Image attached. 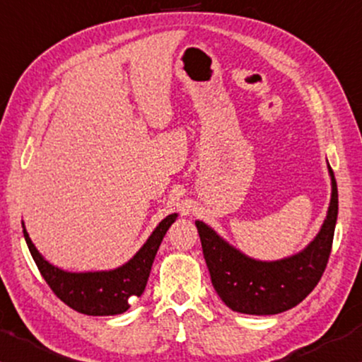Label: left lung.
<instances>
[{"label":"left lung","mask_w":362,"mask_h":362,"mask_svg":"<svg viewBox=\"0 0 362 362\" xmlns=\"http://www.w3.org/2000/svg\"><path fill=\"white\" fill-rule=\"evenodd\" d=\"M331 202L320 233L300 253L276 262L243 255L204 221H195L211 285L230 310L245 315H278L305 300L320 281L331 255L338 220V185L332 168Z\"/></svg>","instance_id":"left-lung-1"}]
</instances>
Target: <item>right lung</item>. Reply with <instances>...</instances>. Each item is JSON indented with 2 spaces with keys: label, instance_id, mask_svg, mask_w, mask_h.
Returning <instances> with one entry per match:
<instances>
[{
  "label": "right lung",
  "instance_id": "1",
  "mask_svg": "<svg viewBox=\"0 0 362 362\" xmlns=\"http://www.w3.org/2000/svg\"><path fill=\"white\" fill-rule=\"evenodd\" d=\"M175 220L177 214L165 216L152 231L144 247L127 263L110 272H64L42 258L33 245L24 223L23 233L37 269L61 301L83 315L112 316L127 311L134 296L139 298L146 290L157 250Z\"/></svg>",
  "mask_w": 362,
  "mask_h": 362
}]
</instances>
